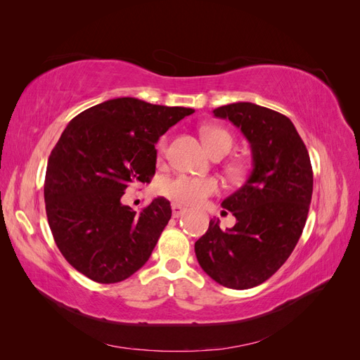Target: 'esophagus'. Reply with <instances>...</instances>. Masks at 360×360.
Masks as SVG:
<instances>
[{
    "label": "esophagus",
    "instance_id": "obj_1",
    "mask_svg": "<svg viewBox=\"0 0 360 360\" xmlns=\"http://www.w3.org/2000/svg\"><path fill=\"white\" fill-rule=\"evenodd\" d=\"M171 209H172V216L174 217H180V216H183L184 213H186V209H184V207L180 205L179 202H172L171 204Z\"/></svg>",
    "mask_w": 360,
    "mask_h": 360
}]
</instances>
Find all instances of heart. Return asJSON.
<instances>
[{"mask_svg": "<svg viewBox=\"0 0 360 360\" xmlns=\"http://www.w3.org/2000/svg\"><path fill=\"white\" fill-rule=\"evenodd\" d=\"M204 143L210 153L217 150L230 151L233 146V136L222 127L207 126L202 129ZM167 150V138L162 136L158 141V153L163 155ZM238 171V169H236ZM219 189V183L213 177H193V176H180L165 179L160 184V191L165 197L186 205H198L207 197L216 193Z\"/></svg>", "mask_w": 360, "mask_h": 360, "instance_id": "obj_1", "label": "heart"}]
</instances>
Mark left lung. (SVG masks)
Returning <instances> with one entry per match:
<instances>
[{
    "label": "left lung",
    "mask_w": 360,
    "mask_h": 360,
    "mask_svg": "<svg viewBox=\"0 0 360 360\" xmlns=\"http://www.w3.org/2000/svg\"><path fill=\"white\" fill-rule=\"evenodd\" d=\"M213 114L242 130L252 150V171L222 201L236 225L224 231L219 219H212L195 242V255L217 284L246 290L276 274L296 248L309 212L312 167L288 117L249 102L219 106Z\"/></svg>",
    "instance_id": "left-lung-1"
}]
</instances>
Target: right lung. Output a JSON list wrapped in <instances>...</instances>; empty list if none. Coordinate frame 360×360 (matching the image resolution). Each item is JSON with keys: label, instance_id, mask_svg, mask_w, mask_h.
Returning a JSON list of instances; mask_svg holds the SVG:
<instances>
[{"label": "right lung", "instance_id": "add662e5", "mask_svg": "<svg viewBox=\"0 0 360 360\" xmlns=\"http://www.w3.org/2000/svg\"><path fill=\"white\" fill-rule=\"evenodd\" d=\"M192 112L118 97L64 129L48 159L46 216L60 252L86 278L115 284L147 263L171 219L169 201L158 197L136 213L122 197L151 181L158 139Z\"/></svg>", "mask_w": 360, "mask_h": 360}]
</instances>
